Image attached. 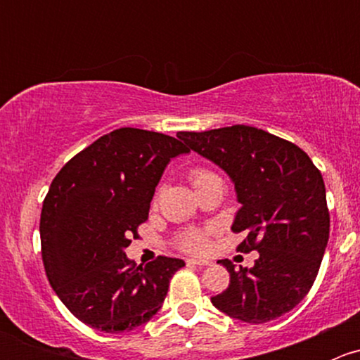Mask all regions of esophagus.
Listing matches in <instances>:
<instances>
[{"instance_id": "34e87169", "label": "esophagus", "mask_w": 360, "mask_h": 360, "mask_svg": "<svg viewBox=\"0 0 360 360\" xmlns=\"http://www.w3.org/2000/svg\"><path fill=\"white\" fill-rule=\"evenodd\" d=\"M186 264L188 266H207V264H210V261L205 257H190V259H186Z\"/></svg>"}]
</instances>
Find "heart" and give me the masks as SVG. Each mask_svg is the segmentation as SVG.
Masks as SVG:
<instances>
[{
  "label": "heart",
  "mask_w": 360,
  "mask_h": 360,
  "mask_svg": "<svg viewBox=\"0 0 360 360\" xmlns=\"http://www.w3.org/2000/svg\"><path fill=\"white\" fill-rule=\"evenodd\" d=\"M210 176V172H207V170H195L193 174H191V181L193 183H197V181L203 179V177ZM181 248L186 249V250H203L207 248V235L203 233V231H186V233L181 237Z\"/></svg>",
  "instance_id": "1"
}]
</instances>
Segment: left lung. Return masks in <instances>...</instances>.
<instances>
[{
    "label": "left lung",
    "instance_id": "left-lung-1",
    "mask_svg": "<svg viewBox=\"0 0 360 360\" xmlns=\"http://www.w3.org/2000/svg\"><path fill=\"white\" fill-rule=\"evenodd\" d=\"M188 150L228 174L240 209L231 230L238 250H257L254 266L228 259L226 291L210 297L228 317L264 324L291 311L314 285L329 238L322 174L296 144L249 125L179 132Z\"/></svg>",
    "mask_w": 360,
    "mask_h": 360
}]
</instances>
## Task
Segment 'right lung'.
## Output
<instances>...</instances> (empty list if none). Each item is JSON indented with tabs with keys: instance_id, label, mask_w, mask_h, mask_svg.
<instances>
[{
	"instance_id": "right-lung-1",
	"label": "right lung",
	"mask_w": 360,
	"mask_h": 360,
	"mask_svg": "<svg viewBox=\"0 0 360 360\" xmlns=\"http://www.w3.org/2000/svg\"><path fill=\"white\" fill-rule=\"evenodd\" d=\"M181 141L150 130H112L72 157L50 184L39 219L46 277L68 310L104 333L132 331L162 308L184 261L137 266L125 254L148 219L155 188Z\"/></svg>"
}]
</instances>
